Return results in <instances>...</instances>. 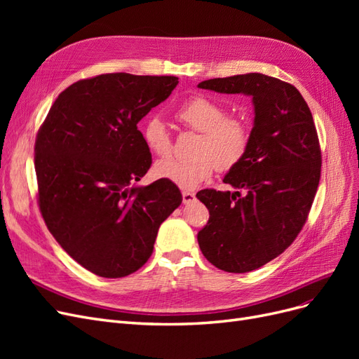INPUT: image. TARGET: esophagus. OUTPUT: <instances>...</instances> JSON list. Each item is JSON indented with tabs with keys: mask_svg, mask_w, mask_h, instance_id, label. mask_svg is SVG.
Returning a JSON list of instances; mask_svg holds the SVG:
<instances>
[{
	"mask_svg": "<svg viewBox=\"0 0 359 359\" xmlns=\"http://www.w3.org/2000/svg\"><path fill=\"white\" fill-rule=\"evenodd\" d=\"M196 201V196H194L193 193H190V191H182V202L186 203V205H189V203H191V202H194Z\"/></svg>",
	"mask_w": 359,
	"mask_h": 359,
	"instance_id": "1",
	"label": "esophagus"
}]
</instances>
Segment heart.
<instances>
[{
    "label": "heart",
    "mask_w": 359,
    "mask_h": 359,
    "mask_svg": "<svg viewBox=\"0 0 359 359\" xmlns=\"http://www.w3.org/2000/svg\"><path fill=\"white\" fill-rule=\"evenodd\" d=\"M178 121L199 137L193 147L190 160L158 161L154 172L180 189L193 190L208 180L214 170L229 172L245 157L252 130L243 118L229 116L226 107L206 95H194L184 102L175 112ZM147 148L160 158L172 156V137L158 118H148L140 127Z\"/></svg>",
    "instance_id": "obj_1"
}]
</instances>
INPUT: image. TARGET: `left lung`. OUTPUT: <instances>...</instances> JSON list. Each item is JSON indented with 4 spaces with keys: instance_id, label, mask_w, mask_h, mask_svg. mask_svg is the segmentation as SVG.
Masks as SVG:
<instances>
[{
    "instance_id": "left-lung-1",
    "label": "left lung",
    "mask_w": 359,
    "mask_h": 359,
    "mask_svg": "<svg viewBox=\"0 0 359 359\" xmlns=\"http://www.w3.org/2000/svg\"><path fill=\"white\" fill-rule=\"evenodd\" d=\"M198 86L253 97L248 151L223 180L240 191L196 194L210 211L198 233L203 256L226 273H250L283 253L309 219L322 166L316 126L295 86L266 74H235Z\"/></svg>"
}]
</instances>
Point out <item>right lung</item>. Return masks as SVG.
Wrapping results in <instances>:
<instances>
[{"mask_svg": "<svg viewBox=\"0 0 359 359\" xmlns=\"http://www.w3.org/2000/svg\"><path fill=\"white\" fill-rule=\"evenodd\" d=\"M177 76L106 73L81 79L53 102L34 145L37 203L49 232L85 269L135 273L160 224L182 202L168 180L136 187L151 168L137 123L166 100Z\"/></svg>", "mask_w": 359, "mask_h": 359, "instance_id": "obj_1", "label": "right lung"}]
</instances>
